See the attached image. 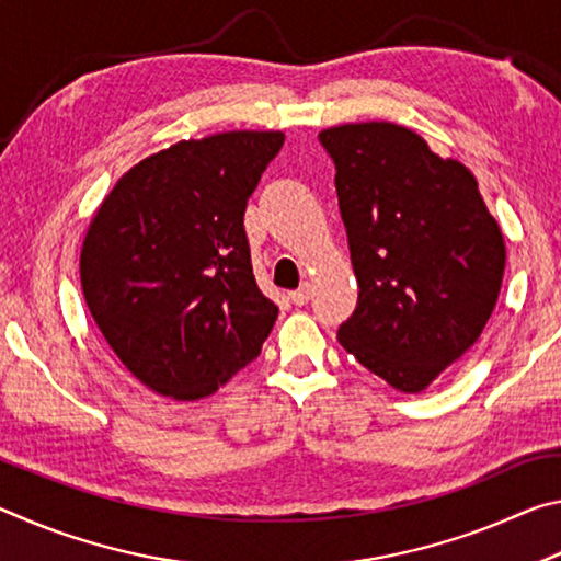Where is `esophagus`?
Instances as JSON below:
<instances>
[{"mask_svg":"<svg viewBox=\"0 0 561 561\" xmlns=\"http://www.w3.org/2000/svg\"><path fill=\"white\" fill-rule=\"evenodd\" d=\"M289 299L297 304V307H304V304H307L309 299H311V287L309 284H301L299 289H294V291H289Z\"/></svg>","mask_w":561,"mask_h":561,"instance_id":"obj_1","label":"esophagus"}]
</instances>
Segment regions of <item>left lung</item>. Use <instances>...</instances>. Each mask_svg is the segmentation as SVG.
I'll use <instances>...</instances> for the list:
<instances>
[{
	"instance_id": "obj_1",
	"label": "left lung",
	"mask_w": 561,
	"mask_h": 561,
	"mask_svg": "<svg viewBox=\"0 0 561 561\" xmlns=\"http://www.w3.org/2000/svg\"><path fill=\"white\" fill-rule=\"evenodd\" d=\"M336 165L358 304L339 341L403 393H421L480 339L505 240L478 180L411 128L346 123L319 133Z\"/></svg>"
}]
</instances>
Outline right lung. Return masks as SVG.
<instances>
[{
  "label": "right lung",
  "mask_w": 561,
  "mask_h": 561,
  "mask_svg": "<svg viewBox=\"0 0 561 561\" xmlns=\"http://www.w3.org/2000/svg\"><path fill=\"white\" fill-rule=\"evenodd\" d=\"M282 144L279 130L180 140L133 165L93 215L83 297L150 391L197 401L260 356L279 309L254 282L244 210Z\"/></svg>",
  "instance_id": "add662e5"
}]
</instances>
